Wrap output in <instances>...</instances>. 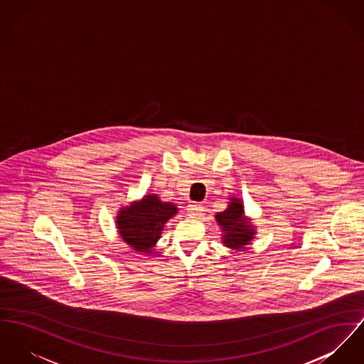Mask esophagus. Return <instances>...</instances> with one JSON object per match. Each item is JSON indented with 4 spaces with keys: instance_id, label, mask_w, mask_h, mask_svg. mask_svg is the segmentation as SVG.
<instances>
[{
    "instance_id": "34e87169",
    "label": "esophagus",
    "mask_w": 364,
    "mask_h": 364,
    "mask_svg": "<svg viewBox=\"0 0 364 364\" xmlns=\"http://www.w3.org/2000/svg\"><path fill=\"white\" fill-rule=\"evenodd\" d=\"M187 210H188V214H190L191 217H198V215H200V213L203 212V206L199 205V203H196V202H193L191 205H188Z\"/></svg>"
}]
</instances>
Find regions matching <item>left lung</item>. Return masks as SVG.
Listing matches in <instances>:
<instances>
[{
    "mask_svg": "<svg viewBox=\"0 0 364 364\" xmlns=\"http://www.w3.org/2000/svg\"><path fill=\"white\" fill-rule=\"evenodd\" d=\"M215 221L221 227V239L225 247L242 250L255 239V225L245 215V208L237 198H231L228 208L224 212L215 214Z\"/></svg>",
    "mask_w": 364,
    "mask_h": 364,
    "instance_id": "1",
    "label": "left lung"
}]
</instances>
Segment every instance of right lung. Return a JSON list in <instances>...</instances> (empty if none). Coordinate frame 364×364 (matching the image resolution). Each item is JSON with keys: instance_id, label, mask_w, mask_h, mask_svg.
Segmentation results:
<instances>
[{"instance_id": "right-lung-1", "label": "right lung", "mask_w": 364, "mask_h": 364, "mask_svg": "<svg viewBox=\"0 0 364 364\" xmlns=\"http://www.w3.org/2000/svg\"><path fill=\"white\" fill-rule=\"evenodd\" d=\"M177 212L174 203L162 202L158 195L149 193L141 200L119 209L115 223L119 235L133 250L152 255L165 224Z\"/></svg>"}]
</instances>
